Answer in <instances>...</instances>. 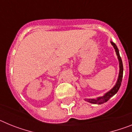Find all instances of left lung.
Segmentation results:
<instances>
[{
    "label": "left lung",
    "instance_id": "1",
    "mask_svg": "<svg viewBox=\"0 0 132 132\" xmlns=\"http://www.w3.org/2000/svg\"><path fill=\"white\" fill-rule=\"evenodd\" d=\"M111 44L114 47L115 52H116V55L118 56V59L119 61V67H120V70H119V75H118V80L116 82V85H114L112 89H110L109 91L106 93L105 94H104L102 96H99L97 97L96 98H85V101H87L88 102L92 104H102L104 103V102H107L111 97H112L114 94H116L117 92L118 91L119 88L120 87L121 82L122 80V77H123V64H122V61L120 57V53H119V50L118 49L117 46L114 42H110Z\"/></svg>",
    "mask_w": 132,
    "mask_h": 132
}]
</instances>
